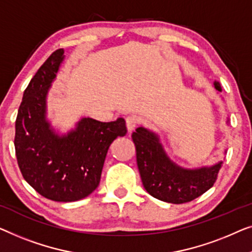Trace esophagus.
Instances as JSON below:
<instances>
[{"instance_id": "obj_1", "label": "esophagus", "mask_w": 252, "mask_h": 252, "mask_svg": "<svg viewBox=\"0 0 252 252\" xmlns=\"http://www.w3.org/2000/svg\"><path fill=\"white\" fill-rule=\"evenodd\" d=\"M126 122L127 131L131 132V131H132L134 127L138 126V123H139V120H138V118H136V116L131 115V116H127V118L126 119Z\"/></svg>"}]
</instances>
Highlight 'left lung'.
<instances>
[{
    "mask_svg": "<svg viewBox=\"0 0 252 252\" xmlns=\"http://www.w3.org/2000/svg\"><path fill=\"white\" fill-rule=\"evenodd\" d=\"M214 87L216 91L221 92L220 83L217 81ZM132 140L141 182L145 189L158 200L175 204L186 203L210 189L217 180L221 161L211 166L183 168L170 160L160 143V137L144 126L137 127Z\"/></svg>",
    "mask_w": 252,
    "mask_h": 252,
    "instance_id": "1",
    "label": "left lung"
}]
</instances>
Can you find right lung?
<instances>
[{
    "label": "right lung",
    "mask_w": 252,
    "mask_h": 252,
    "mask_svg": "<svg viewBox=\"0 0 252 252\" xmlns=\"http://www.w3.org/2000/svg\"><path fill=\"white\" fill-rule=\"evenodd\" d=\"M65 59L58 49L24 91L16 120L15 148L24 179L42 196L57 202L87 197L99 185L113 140L126 133L125 119L100 122L82 118L59 134L47 119V97Z\"/></svg>",
    "instance_id": "right-lung-1"
}]
</instances>
